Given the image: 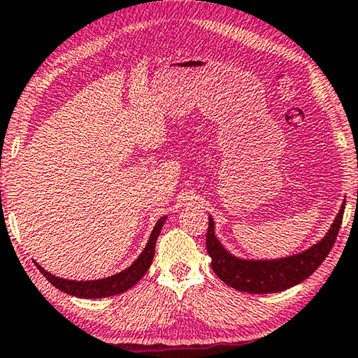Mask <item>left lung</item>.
<instances>
[{
  "instance_id": "1",
  "label": "left lung",
  "mask_w": 358,
  "mask_h": 358,
  "mask_svg": "<svg viewBox=\"0 0 358 358\" xmlns=\"http://www.w3.org/2000/svg\"><path fill=\"white\" fill-rule=\"evenodd\" d=\"M345 203H343L336 219L323 236L322 241L313 245L312 248L293 255L283 259L273 261H246L238 259L230 255L214 235V222L210 216L206 232V250L211 256V267L214 273L222 280L225 285L243 293L267 294L285 291L294 285L304 282L317 271L318 266L325 261L328 252L331 251L338 232L343 222Z\"/></svg>"
}]
</instances>
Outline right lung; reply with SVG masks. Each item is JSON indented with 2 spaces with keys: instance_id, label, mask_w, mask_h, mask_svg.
Here are the masks:
<instances>
[{
  "instance_id": "add662e5",
  "label": "right lung",
  "mask_w": 358,
  "mask_h": 358,
  "mask_svg": "<svg viewBox=\"0 0 358 358\" xmlns=\"http://www.w3.org/2000/svg\"><path fill=\"white\" fill-rule=\"evenodd\" d=\"M166 219H168L166 216L158 219L155 227L152 230L150 238H148V243L144 248V251L141 252V256L137 257V259L131 264L128 268H124V271L120 273L112 275V277L91 280V282H75V280L59 278L56 275L46 272L45 268L40 267V264L38 262H35V266L38 267V271L45 275L49 283L54 285L57 289L64 291V293L76 296V298L99 299V298H108V296L124 293L126 289L134 287V285L144 277V273L148 271V267H150L153 256H155L157 238L158 235H160L162 227L163 224L166 222Z\"/></svg>"
}]
</instances>
